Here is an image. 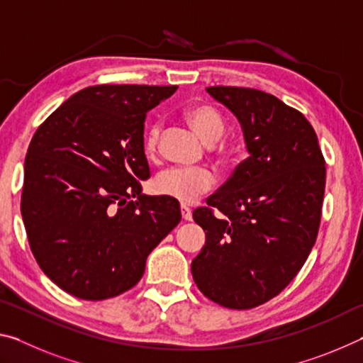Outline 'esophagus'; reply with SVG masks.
Returning a JSON list of instances; mask_svg holds the SVG:
<instances>
[{
	"instance_id": "obj_1",
	"label": "esophagus",
	"mask_w": 363,
	"mask_h": 363,
	"mask_svg": "<svg viewBox=\"0 0 363 363\" xmlns=\"http://www.w3.org/2000/svg\"><path fill=\"white\" fill-rule=\"evenodd\" d=\"M181 214L184 220H192V211L187 206H181Z\"/></svg>"
}]
</instances>
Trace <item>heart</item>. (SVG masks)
<instances>
[{
	"label": "heart",
	"mask_w": 363,
	"mask_h": 363,
	"mask_svg": "<svg viewBox=\"0 0 363 363\" xmlns=\"http://www.w3.org/2000/svg\"><path fill=\"white\" fill-rule=\"evenodd\" d=\"M186 118L196 134L208 144H214L224 133V118L219 110L208 102L192 104L186 110ZM162 123L155 121L147 128L144 136V152L147 155H155L158 150ZM220 153H229L227 149ZM216 186V176L208 168H168L162 171L153 181V189L160 195L174 199L182 205L194 203L196 199Z\"/></svg>",
	"instance_id": "1"
}]
</instances>
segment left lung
<instances>
[{"mask_svg": "<svg viewBox=\"0 0 363 363\" xmlns=\"http://www.w3.org/2000/svg\"><path fill=\"white\" fill-rule=\"evenodd\" d=\"M206 91L242 123L250 157L194 211L206 243L192 275L208 299L247 311L277 296L304 266L320 227L327 168L299 110L253 88Z\"/></svg>", "mask_w": 363, "mask_h": 363, "instance_id": "1", "label": "left lung"}]
</instances>
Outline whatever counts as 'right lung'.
Segmentation results:
<instances>
[{
	"mask_svg": "<svg viewBox=\"0 0 363 363\" xmlns=\"http://www.w3.org/2000/svg\"><path fill=\"white\" fill-rule=\"evenodd\" d=\"M177 86L97 84L41 123L26 158L21 211L36 262L86 301L125 293L181 223L179 203L143 195L147 112Z\"/></svg>",
	"mask_w": 363,
	"mask_h": 363,
	"instance_id": "obj_1",
	"label": "right lung"
}]
</instances>
